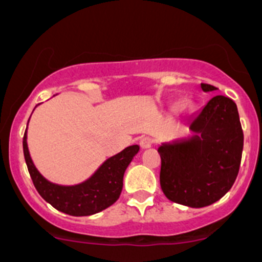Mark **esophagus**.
<instances>
[{"instance_id": "1", "label": "esophagus", "mask_w": 262, "mask_h": 262, "mask_svg": "<svg viewBox=\"0 0 262 262\" xmlns=\"http://www.w3.org/2000/svg\"><path fill=\"white\" fill-rule=\"evenodd\" d=\"M152 145H154V139L151 138V137H145V138L141 139V147H142L143 150L150 148Z\"/></svg>"}]
</instances>
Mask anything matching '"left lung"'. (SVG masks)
Wrapping results in <instances>:
<instances>
[{
    "instance_id": "8db88e82",
    "label": "left lung",
    "mask_w": 262,
    "mask_h": 262,
    "mask_svg": "<svg viewBox=\"0 0 262 262\" xmlns=\"http://www.w3.org/2000/svg\"><path fill=\"white\" fill-rule=\"evenodd\" d=\"M203 92L216 86L200 84ZM191 137L161 143L160 186L165 196L191 208L221 199L241 167L243 130L233 99L216 95L190 119Z\"/></svg>"
}]
</instances>
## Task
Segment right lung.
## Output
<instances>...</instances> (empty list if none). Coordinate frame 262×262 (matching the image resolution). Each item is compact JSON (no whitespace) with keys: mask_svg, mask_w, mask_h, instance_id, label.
I'll return each instance as SVG.
<instances>
[{"mask_svg":"<svg viewBox=\"0 0 262 262\" xmlns=\"http://www.w3.org/2000/svg\"><path fill=\"white\" fill-rule=\"evenodd\" d=\"M23 151L33 185L49 204L70 216H90L108 208L119 199L123 190L124 173L138 154L139 146H129L121 152L108 158L92 177L72 186L50 182L38 172L29 155L27 129L23 138Z\"/></svg>","mask_w":262,"mask_h":262,"instance_id":"obj_1","label":"right lung"}]
</instances>
